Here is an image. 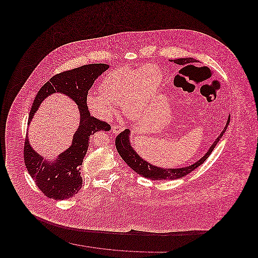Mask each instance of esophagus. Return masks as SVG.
<instances>
[{
    "instance_id": "1",
    "label": "esophagus",
    "mask_w": 258,
    "mask_h": 258,
    "mask_svg": "<svg viewBox=\"0 0 258 258\" xmlns=\"http://www.w3.org/2000/svg\"><path fill=\"white\" fill-rule=\"evenodd\" d=\"M123 127H122L121 125H113L112 126V132L113 134H120L121 132H123Z\"/></svg>"
}]
</instances>
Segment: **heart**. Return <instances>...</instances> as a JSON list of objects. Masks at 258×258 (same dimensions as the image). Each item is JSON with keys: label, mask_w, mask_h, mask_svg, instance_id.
I'll use <instances>...</instances> for the list:
<instances>
[{"label": "heart", "mask_w": 258, "mask_h": 258, "mask_svg": "<svg viewBox=\"0 0 258 258\" xmlns=\"http://www.w3.org/2000/svg\"><path fill=\"white\" fill-rule=\"evenodd\" d=\"M161 80L162 74L156 64L117 69L103 78L99 94L87 96V106L99 118L108 119L115 111L114 104H122L126 117L137 119L147 109Z\"/></svg>", "instance_id": "obj_1"}]
</instances>
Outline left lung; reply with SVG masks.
<instances>
[{
    "instance_id": "1",
    "label": "left lung",
    "mask_w": 258,
    "mask_h": 258,
    "mask_svg": "<svg viewBox=\"0 0 258 258\" xmlns=\"http://www.w3.org/2000/svg\"><path fill=\"white\" fill-rule=\"evenodd\" d=\"M174 61L177 64L180 66H185V64H189V63H195L197 62V60L194 58H181V59H176V60H170ZM188 67V66H186ZM230 122V115L227 119L226 124L223 128V131L221 132V135L218 136V138L215 140V142L211 145V147L208 150V152L204 155V157H202L199 160H197L196 163L186 166V167H182V168H160L158 166L152 165L151 163H149L146 160H143L142 158H140L138 156V154L134 150V148L132 147L131 142H130V130H124L120 135H117L116 139H115V145L116 149L119 153V155L121 156V158L123 159V161L137 174L151 179V180H175V179H180L182 177H184L185 175H187L188 173L194 171L196 168H197L199 165H201L205 160H207L209 156L211 155V153L213 152V150L217 146V144L219 143V141L221 140V137L223 134L225 133L228 124Z\"/></svg>"
}]
</instances>
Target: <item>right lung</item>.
I'll return each mask as SVG.
<instances>
[{"mask_svg":"<svg viewBox=\"0 0 258 258\" xmlns=\"http://www.w3.org/2000/svg\"><path fill=\"white\" fill-rule=\"evenodd\" d=\"M109 68L105 63H91L62 72L50 78L37 93L29 114L28 124L44 98L54 93L64 94L74 99L80 112V123L74 134L72 146L48 162L31 147L28 135L25 138L26 168L44 196L63 200L75 196L82 187L80 166L88 151L90 136L99 131H110V124L91 116L87 106L88 92L100 74Z\"/></svg>","mask_w":258,"mask_h":258,"instance_id":"obj_1","label":"right lung"}]
</instances>
